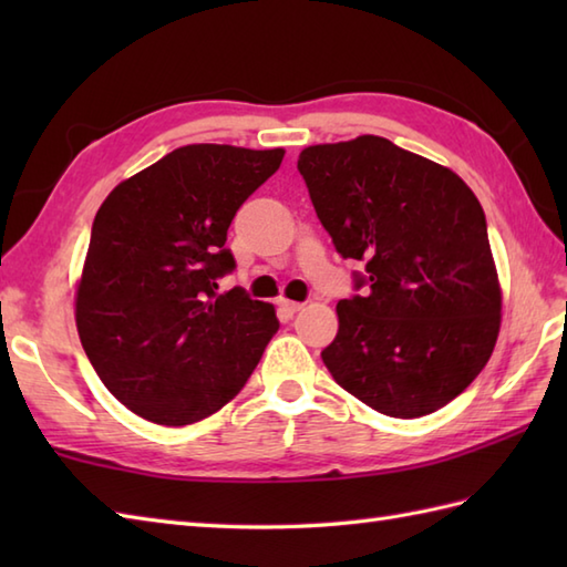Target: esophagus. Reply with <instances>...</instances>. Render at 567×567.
<instances>
[{
	"label": "esophagus",
	"instance_id": "1",
	"mask_svg": "<svg viewBox=\"0 0 567 567\" xmlns=\"http://www.w3.org/2000/svg\"><path fill=\"white\" fill-rule=\"evenodd\" d=\"M277 307H280L287 317H292V315H297L299 309H302V305H299V302H292V299H285V297L277 299Z\"/></svg>",
	"mask_w": 567,
	"mask_h": 567
}]
</instances>
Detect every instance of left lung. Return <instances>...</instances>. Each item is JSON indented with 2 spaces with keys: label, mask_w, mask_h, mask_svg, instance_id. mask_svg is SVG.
Masks as SVG:
<instances>
[{
  "label": "left lung",
  "mask_w": 567,
  "mask_h": 567,
  "mask_svg": "<svg viewBox=\"0 0 567 567\" xmlns=\"http://www.w3.org/2000/svg\"><path fill=\"white\" fill-rule=\"evenodd\" d=\"M311 204L343 258L363 260L321 358L380 414L416 419L455 400L497 343L502 292L485 212L449 167L380 136L299 153Z\"/></svg>",
  "instance_id": "1"
}]
</instances>
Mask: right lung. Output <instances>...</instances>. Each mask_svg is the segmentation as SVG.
I'll use <instances>...</instances> for the list:
<instances>
[{"label":"right lung","mask_w":567,"mask_h":567,"mask_svg":"<svg viewBox=\"0 0 567 567\" xmlns=\"http://www.w3.org/2000/svg\"><path fill=\"white\" fill-rule=\"evenodd\" d=\"M285 158L282 148L183 146L124 179L92 224L75 297L84 353L131 412L187 426L244 390L280 329L234 272L226 231Z\"/></svg>","instance_id":"obj_1"}]
</instances>
